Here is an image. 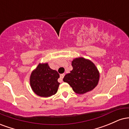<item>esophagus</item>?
Here are the masks:
<instances>
[{"label": "esophagus", "instance_id": "1", "mask_svg": "<svg viewBox=\"0 0 129 129\" xmlns=\"http://www.w3.org/2000/svg\"><path fill=\"white\" fill-rule=\"evenodd\" d=\"M64 76H65V74H61V75H60V80H61V81H62V79Z\"/></svg>", "mask_w": 129, "mask_h": 129}]
</instances>
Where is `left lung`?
Wrapping results in <instances>:
<instances>
[{
  "label": "left lung",
  "instance_id": "8db88e82",
  "mask_svg": "<svg viewBox=\"0 0 129 129\" xmlns=\"http://www.w3.org/2000/svg\"><path fill=\"white\" fill-rule=\"evenodd\" d=\"M73 70L67 74L63 81L67 82L78 94L91 91L98 84L100 73L91 60L78 57L72 62Z\"/></svg>",
  "mask_w": 129,
  "mask_h": 129
}]
</instances>
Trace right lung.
I'll return each mask as SVG.
<instances>
[{
    "label": "right lung",
    "mask_w": 129,
    "mask_h": 129,
    "mask_svg": "<svg viewBox=\"0 0 129 129\" xmlns=\"http://www.w3.org/2000/svg\"><path fill=\"white\" fill-rule=\"evenodd\" d=\"M59 75L51 69L48 63H39L30 76V85L33 91L41 97H49L56 94L60 83Z\"/></svg>",
    "instance_id": "1"
}]
</instances>
